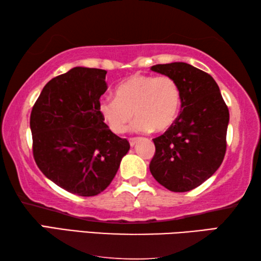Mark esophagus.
<instances>
[{
    "instance_id": "34e87169",
    "label": "esophagus",
    "mask_w": 261,
    "mask_h": 261,
    "mask_svg": "<svg viewBox=\"0 0 261 261\" xmlns=\"http://www.w3.org/2000/svg\"><path fill=\"white\" fill-rule=\"evenodd\" d=\"M129 141H130V146L134 147L135 145L137 144V141H138V139H137V138H131Z\"/></svg>"
}]
</instances>
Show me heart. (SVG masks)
I'll use <instances>...</instances> for the list:
<instances>
[{
    "mask_svg": "<svg viewBox=\"0 0 261 261\" xmlns=\"http://www.w3.org/2000/svg\"><path fill=\"white\" fill-rule=\"evenodd\" d=\"M180 102L178 84L168 76L132 74L115 88V99L100 101L99 110L114 134L122 135L134 121L137 132H163L177 120Z\"/></svg>",
    "mask_w": 261,
    "mask_h": 261,
    "instance_id": "1",
    "label": "heart"
}]
</instances>
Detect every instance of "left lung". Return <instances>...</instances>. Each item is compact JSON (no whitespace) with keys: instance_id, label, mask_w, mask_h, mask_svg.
<instances>
[{"instance_id":"1","label":"left lung","mask_w":261,"mask_h":261,"mask_svg":"<svg viewBox=\"0 0 261 261\" xmlns=\"http://www.w3.org/2000/svg\"><path fill=\"white\" fill-rule=\"evenodd\" d=\"M152 71L171 77L180 90V113L165 134L154 138L149 163L166 189L187 192L219 169L227 148L229 110L211 74L184 62L156 64Z\"/></svg>"}]
</instances>
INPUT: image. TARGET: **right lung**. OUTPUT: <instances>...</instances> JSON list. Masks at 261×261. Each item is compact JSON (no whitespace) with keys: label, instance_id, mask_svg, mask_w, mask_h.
<instances>
[{"label":"right lung","instance_id":"1","mask_svg":"<svg viewBox=\"0 0 261 261\" xmlns=\"http://www.w3.org/2000/svg\"><path fill=\"white\" fill-rule=\"evenodd\" d=\"M106 73L76 67L53 78L31 112L39 169L60 188L82 197L102 192L130 149L129 141L113 134L100 114Z\"/></svg>","mask_w":261,"mask_h":261}]
</instances>
